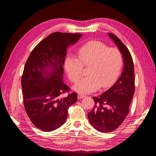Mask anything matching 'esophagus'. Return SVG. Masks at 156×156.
<instances>
[{
  "label": "esophagus",
  "instance_id": "esophagus-1",
  "mask_svg": "<svg viewBox=\"0 0 156 156\" xmlns=\"http://www.w3.org/2000/svg\"><path fill=\"white\" fill-rule=\"evenodd\" d=\"M85 96H86L84 95V94H82V93H79V94H78V99H82V98H84Z\"/></svg>",
  "mask_w": 156,
  "mask_h": 156
}]
</instances>
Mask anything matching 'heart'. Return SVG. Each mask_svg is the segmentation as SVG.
<instances>
[{
	"mask_svg": "<svg viewBox=\"0 0 156 156\" xmlns=\"http://www.w3.org/2000/svg\"><path fill=\"white\" fill-rule=\"evenodd\" d=\"M78 58L72 55L66 56L64 67L69 80L77 82L83 74V67L88 68V77L75 84V90L83 92L96 91L101 87L112 85L119 77L123 64L121 51L100 41L91 40L77 49Z\"/></svg>",
	"mask_w": 156,
	"mask_h": 156,
	"instance_id": "heart-1",
	"label": "heart"
}]
</instances>
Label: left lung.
Listing matches in <instances>:
<instances>
[{"label":"left lung","mask_w":156,"mask_h":156,"mask_svg":"<svg viewBox=\"0 0 156 156\" xmlns=\"http://www.w3.org/2000/svg\"><path fill=\"white\" fill-rule=\"evenodd\" d=\"M123 56L124 66L121 76L109 89L98 97H93L94 106L88 113L92 127L102 133L117 129L129 113L135 92L133 58L127 47L115 34L108 33Z\"/></svg>","instance_id":"8db88e82"}]
</instances>
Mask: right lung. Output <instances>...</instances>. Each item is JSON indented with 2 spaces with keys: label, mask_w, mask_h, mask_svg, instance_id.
<instances>
[{
  "label": "right lung",
  "mask_w": 156,
  "mask_h": 156,
  "mask_svg": "<svg viewBox=\"0 0 156 156\" xmlns=\"http://www.w3.org/2000/svg\"><path fill=\"white\" fill-rule=\"evenodd\" d=\"M81 34L53 32L33 49L23 69V103L32 123L44 131H51L66 120L69 107L77 101L64 84L63 65L68 46L76 43ZM67 93L64 98L62 95Z\"/></svg>",
  "instance_id": "add662e5"
}]
</instances>
